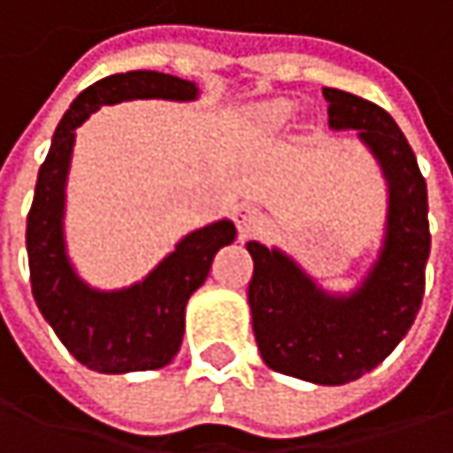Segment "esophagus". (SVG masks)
I'll return each mask as SVG.
<instances>
[{"label": "esophagus", "instance_id": "obj_1", "mask_svg": "<svg viewBox=\"0 0 453 453\" xmlns=\"http://www.w3.org/2000/svg\"><path fill=\"white\" fill-rule=\"evenodd\" d=\"M233 220H235V227H238L241 238H246V235H251L253 230H256V226H258L261 212H258V207H256V204L243 202V204H238V207L233 210Z\"/></svg>", "mask_w": 453, "mask_h": 453}]
</instances>
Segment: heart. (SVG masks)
Segmentation results:
<instances>
[{
  "mask_svg": "<svg viewBox=\"0 0 453 453\" xmlns=\"http://www.w3.org/2000/svg\"><path fill=\"white\" fill-rule=\"evenodd\" d=\"M266 112H269L272 118H280L281 112H284V104H272V107H269Z\"/></svg>",
  "mask_w": 453,
  "mask_h": 453,
  "instance_id": "1",
  "label": "heart"
}]
</instances>
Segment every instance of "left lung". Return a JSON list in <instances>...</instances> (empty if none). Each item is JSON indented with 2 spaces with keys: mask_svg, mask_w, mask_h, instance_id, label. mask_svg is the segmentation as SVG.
I'll list each match as a JSON object with an SVG mask.
<instances>
[{
  "mask_svg": "<svg viewBox=\"0 0 453 453\" xmlns=\"http://www.w3.org/2000/svg\"><path fill=\"white\" fill-rule=\"evenodd\" d=\"M323 96L333 130H357L382 166L389 189L382 249L359 289L331 295L287 253L249 241V305L266 366L315 385H346L395 351L420 310L431 253L428 189L411 143L382 107L328 87Z\"/></svg>",
  "mask_w": 453,
  "mask_h": 453,
  "instance_id": "obj_1",
  "label": "left lung"
}]
</instances>
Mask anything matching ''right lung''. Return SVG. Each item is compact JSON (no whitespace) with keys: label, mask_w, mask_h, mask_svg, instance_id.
<instances>
[{"label":"right lung","mask_w":453,"mask_h":453,"mask_svg":"<svg viewBox=\"0 0 453 453\" xmlns=\"http://www.w3.org/2000/svg\"><path fill=\"white\" fill-rule=\"evenodd\" d=\"M197 84L158 71H127L99 79L79 94L61 118L42 161L27 215V261L33 297L42 318L87 369L125 374L161 369L176 357L184 310L207 280L215 253L235 241V226L218 220L184 235L143 281L102 292L73 272L64 238L66 176L76 127L102 104L125 99H197Z\"/></svg>","instance_id":"1"}]
</instances>
